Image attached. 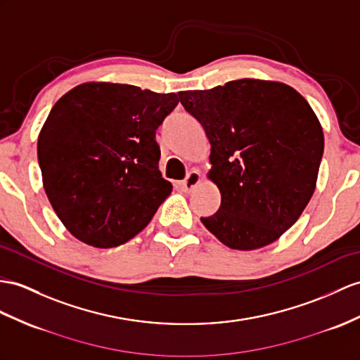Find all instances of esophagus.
<instances>
[{
	"instance_id": "34e87169",
	"label": "esophagus",
	"mask_w": 360,
	"mask_h": 360,
	"mask_svg": "<svg viewBox=\"0 0 360 360\" xmlns=\"http://www.w3.org/2000/svg\"><path fill=\"white\" fill-rule=\"evenodd\" d=\"M200 181H201V174L194 169V171H191L186 175V179L181 181V188L185 192H191L192 189H195L200 185Z\"/></svg>"
}]
</instances>
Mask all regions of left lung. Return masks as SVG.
Segmentation results:
<instances>
[{
  "label": "left lung",
  "mask_w": 360,
  "mask_h": 360,
  "mask_svg": "<svg viewBox=\"0 0 360 360\" xmlns=\"http://www.w3.org/2000/svg\"><path fill=\"white\" fill-rule=\"evenodd\" d=\"M179 98L209 139L207 177L221 194L220 209L201 223L235 250L276 241L316 188L323 133L309 102L292 86L259 79Z\"/></svg>",
  "instance_id": "1"
}]
</instances>
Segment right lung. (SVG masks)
Masks as SVG:
<instances>
[{
  "label": "right lung",
  "mask_w": 360,
  "mask_h": 360,
  "mask_svg": "<svg viewBox=\"0 0 360 360\" xmlns=\"http://www.w3.org/2000/svg\"><path fill=\"white\" fill-rule=\"evenodd\" d=\"M179 94L85 82L51 108L38 137L42 185L75 238L110 249L143 231L169 197L155 129Z\"/></svg>",
  "instance_id": "1"
}]
</instances>
